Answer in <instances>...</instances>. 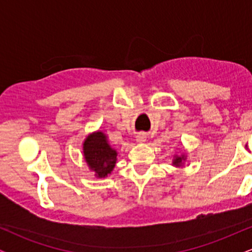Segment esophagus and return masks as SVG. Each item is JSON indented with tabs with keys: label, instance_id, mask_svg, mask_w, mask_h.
<instances>
[{
	"label": "esophagus",
	"instance_id": "obj_1",
	"mask_svg": "<svg viewBox=\"0 0 252 252\" xmlns=\"http://www.w3.org/2000/svg\"><path fill=\"white\" fill-rule=\"evenodd\" d=\"M147 141V135L144 132H140L136 135V142L137 143H144Z\"/></svg>",
	"mask_w": 252,
	"mask_h": 252
}]
</instances>
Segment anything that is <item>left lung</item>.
I'll return each mask as SVG.
<instances>
[{
    "mask_svg": "<svg viewBox=\"0 0 252 252\" xmlns=\"http://www.w3.org/2000/svg\"><path fill=\"white\" fill-rule=\"evenodd\" d=\"M187 161V153L185 150L180 149L179 154H175L174 158L172 160V166L176 167V168H182L185 167V162Z\"/></svg>",
    "mask_w": 252,
    "mask_h": 252,
    "instance_id": "obj_1",
    "label": "left lung"
}]
</instances>
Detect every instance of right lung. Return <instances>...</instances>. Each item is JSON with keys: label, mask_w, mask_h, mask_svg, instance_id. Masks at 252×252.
<instances>
[{"label": "right lung", "mask_w": 252, "mask_h": 252, "mask_svg": "<svg viewBox=\"0 0 252 252\" xmlns=\"http://www.w3.org/2000/svg\"><path fill=\"white\" fill-rule=\"evenodd\" d=\"M117 150L110 146L102 130L90 132L83 141V156L89 169L98 179L110 175L117 162Z\"/></svg>", "instance_id": "add662e5"}]
</instances>
